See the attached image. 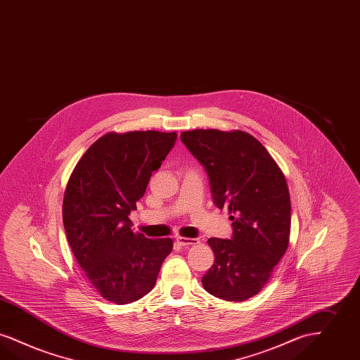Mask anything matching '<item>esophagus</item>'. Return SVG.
<instances>
[{"mask_svg":"<svg viewBox=\"0 0 360 360\" xmlns=\"http://www.w3.org/2000/svg\"><path fill=\"white\" fill-rule=\"evenodd\" d=\"M176 243L182 246H188V245H197L200 243L198 238H186V237H176Z\"/></svg>","mask_w":360,"mask_h":360,"instance_id":"esophagus-1","label":"esophagus"}]
</instances>
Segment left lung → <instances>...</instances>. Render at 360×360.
<instances>
[{"label":"left lung","mask_w":360,"mask_h":360,"mask_svg":"<svg viewBox=\"0 0 360 360\" xmlns=\"http://www.w3.org/2000/svg\"><path fill=\"white\" fill-rule=\"evenodd\" d=\"M181 141L209 176L217 207H228L231 240L209 238L214 264L202 285L213 296L244 302L257 295L287 252L290 200L274 159L244 131L194 129Z\"/></svg>","instance_id":"obj_1"}]
</instances>
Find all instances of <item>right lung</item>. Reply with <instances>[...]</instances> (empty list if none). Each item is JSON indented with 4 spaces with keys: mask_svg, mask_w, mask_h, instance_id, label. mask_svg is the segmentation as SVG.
<instances>
[{
    "mask_svg": "<svg viewBox=\"0 0 360 360\" xmlns=\"http://www.w3.org/2000/svg\"><path fill=\"white\" fill-rule=\"evenodd\" d=\"M176 141L175 132H110L77 162L63 201V222L75 259L108 302L142 299L157 283L172 238L132 231L129 213Z\"/></svg>",
    "mask_w": 360,
    "mask_h": 360,
    "instance_id": "1",
    "label": "right lung"
}]
</instances>
